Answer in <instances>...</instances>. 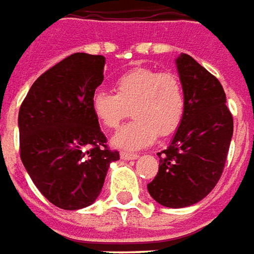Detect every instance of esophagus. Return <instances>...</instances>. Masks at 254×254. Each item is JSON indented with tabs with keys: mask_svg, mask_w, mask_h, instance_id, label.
<instances>
[{
	"mask_svg": "<svg viewBox=\"0 0 254 254\" xmlns=\"http://www.w3.org/2000/svg\"><path fill=\"white\" fill-rule=\"evenodd\" d=\"M120 156H121L122 160H136L137 157H138L137 153H130V152H125V151L121 152Z\"/></svg>",
	"mask_w": 254,
	"mask_h": 254,
	"instance_id": "34e87169",
	"label": "esophagus"
}]
</instances>
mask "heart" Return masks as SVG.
Listing matches in <instances>:
<instances>
[{"instance_id":"heart-1","label":"heart","mask_w":254,"mask_h":254,"mask_svg":"<svg viewBox=\"0 0 254 254\" xmlns=\"http://www.w3.org/2000/svg\"><path fill=\"white\" fill-rule=\"evenodd\" d=\"M116 94L97 90L91 97L94 117L102 127L116 129L132 112V122L113 137V145L137 151L167 137L179 127L186 108L178 76L152 68H133L114 82Z\"/></svg>"}]
</instances>
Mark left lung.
I'll return each mask as SVG.
<instances>
[{
  "label": "left lung",
  "instance_id": "8db88e82",
  "mask_svg": "<svg viewBox=\"0 0 254 254\" xmlns=\"http://www.w3.org/2000/svg\"><path fill=\"white\" fill-rule=\"evenodd\" d=\"M175 62L185 114L170 145L157 153L159 172L148 191L161 206L182 208L198 203L218 183L232 141L233 117L214 75L186 54Z\"/></svg>",
  "mask_w": 254,
  "mask_h": 254
}]
</instances>
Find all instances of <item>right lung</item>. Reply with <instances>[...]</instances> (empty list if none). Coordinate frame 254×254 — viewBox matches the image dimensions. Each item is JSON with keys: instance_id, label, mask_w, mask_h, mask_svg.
<instances>
[{"instance_id": "add662e5", "label": "right lung", "mask_w": 254, "mask_h": 254, "mask_svg": "<svg viewBox=\"0 0 254 254\" xmlns=\"http://www.w3.org/2000/svg\"><path fill=\"white\" fill-rule=\"evenodd\" d=\"M105 56L76 52L40 75L18 112L20 156L51 203L79 210L95 202L110 163L120 160L91 110Z\"/></svg>"}]
</instances>
